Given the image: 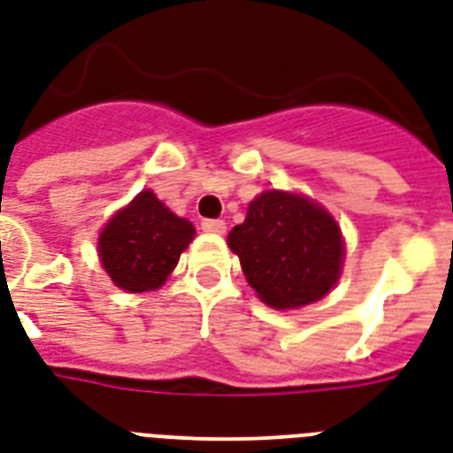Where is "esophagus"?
Here are the masks:
<instances>
[{
    "label": "esophagus",
    "mask_w": 453,
    "mask_h": 453,
    "mask_svg": "<svg viewBox=\"0 0 453 453\" xmlns=\"http://www.w3.org/2000/svg\"><path fill=\"white\" fill-rule=\"evenodd\" d=\"M202 230H204V233H211V234H223L226 233V223L219 219H206V220H202Z\"/></svg>",
    "instance_id": "1"
}]
</instances>
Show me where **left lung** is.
Returning a JSON list of instances; mask_svg holds the SVG:
<instances>
[{"instance_id":"left-lung-1","label":"left lung","mask_w":453,"mask_h":453,"mask_svg":"<svg viewBox=\"0 0 453 453\" xmlns=\"http://www.w3.org/2000/svg\"><path fill=\"white\" fill-rule=\"evenodd\" d=\"M249 287L263 303L294 310L324 298L343 268L341 227L324 206L303 195L265 190L227 234Z\"/></svg>"}]
</instances>
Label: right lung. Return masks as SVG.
<instances>
[{
	"label": "right lung",
	"instance_id": "obj_1",
	"mask_svg": "<svg viewBox=\"0 0 453 453\" xmlns=\"http://www.w3.org/2000/svg\"><path fill=\"white\" fill-rule=\"evenodd\" d=\"M192 240L190 220L171 213L152 190H143L103 227L98 256L119 289L141 294L166 282Z\"/></svg>",
	"mask_w": 453,
	"mask_h": 453
}]
</instances>
